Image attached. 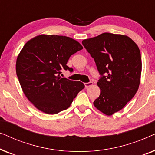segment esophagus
<instances>
[{
	"mask_svg": "<svg viewBox=\"0 0 155 155\" xmlns=\"http://www.w3.org/2000/svg\"><path fill=\"white\" fill-rule=\"evenodd\" d=\"M92 85H93V82H87V83H84V86H85V87H90L92 86Z\"/></svg>",
	"mask_w": 155,
	"mask_h": 155,
	"instance_id": "esophagus-1",
	"label": "esophagus"
}]
</instances>
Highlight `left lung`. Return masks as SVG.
Masks as SVG:
<instances>
[{"mask_svg":"<svg viewBox=\"0 0 155 155\" xmlns=\"http://www.w3.org/2000/svg\"><path fill=\"white\" fill-rule=\"evenodd\" d=\"M82 43L94 58L101 75L97 82L100 95L93 104L103 114L111 116L121 110L138 90L140 51L128 36L108 32L84 39Z\"/></svg>","mask_w":155,"mask_h":155,"instance_id":"8db88e82","label":"left lung"}]
</instances>
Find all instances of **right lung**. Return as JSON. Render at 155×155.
Masks as SVG:
<instances>
[{
	"label": "right lung",
	"mask_w": 155,
	"mask_h": 155,
	"mask_svg": "<svg viewBox=\"0 0 155 155\" xmlns=\"http://www.w3.org/2000/svg\"><path fill=\"white\" fill-rule=\"evenodd\" d=\"M81 44L65 36L41 35L25 44L16 61V73L23 92L39 111L56 114L67 109L84 85L61 77L73 72L68 61L82 50Z\"/></svg>",
	"instance_id": "obj_1"
}]
</instances>
